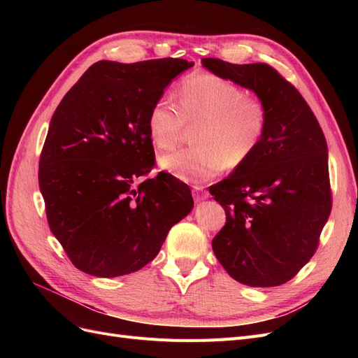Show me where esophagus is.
Masks as SVG:
<instances>
[{"instance_id":"obj_1","label":"esophagus","mask_w":358,"mask_h":358,"mask_svg":"<svg viewBox=\"0 0 358 358\" xmlns=\"http://www.w3.org/2000/svg\"><path fill=\"white\" fill-rule=\"evenodd\" d=\"M192 196L196 201H203L209 197V192L206 191L201 185H194L192 187Z\"/></svg>"}]
</instances>
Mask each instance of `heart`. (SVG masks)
Here are the masks:
<instances>
[{"label":"heart","mask_w":358,"mask_h":358,"mask_svg":"<svg viewBox=\"0 0 358 358\" xmlns=\"http://www.w3.org/2000/svg\"><path fill=\"white\" fill-rule=\"evenodd\" d=\"M194 131V148L162 155L159 166L183 182L206 180L225 166L237 169L254 155L267 128V110L258 99L245 96L239 86L213 74H192L183 80L179 104L158 99L149 110L148 129L162 150L175 148Z\"/></svg>","instance_id":"1"}]
</instances>
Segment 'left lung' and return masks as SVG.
Instances as JSON below:
<instances>
[{
	"instance_id": "1",
	"label": "left lung",
	"mask_w": 358,
	"mask_h": 358,
	"mask_svg": "<svg viewBox=\"0 0 358 358\" xmlns=\"http://www.w3.org/2000/svg\"><path fill=\"white\" fill-rule=\"evenodd\" d=\"M218 78L252 91L267 110L254 155L209 192L227 215L212 249L248 287L282 285L312 258L329 221V149L315 115L299 91L267 64L204 58Z\"/></svg>"
}]
</instances>
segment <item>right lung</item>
Wrapping results in <instances>:
<instances>
[{
    "mask_svg": "<svg viewBox=\"0 0 358 358\" xmlns=\"http://www.w3.org/2000/svg\"><path fill=\"white\" fill-rule=\"evenodd\" d=\"M194 62L99 61L53 113L38 185L52 234L71 263L96 278L137 272L152 262L170 229L192 210L189 187L152 169V104Z\"/></svg>",
    "mask_w": 358,
    "mask_h": 358,
    "instance_id": "obj_1",
    "label": "right lung"
}]
</instances>
